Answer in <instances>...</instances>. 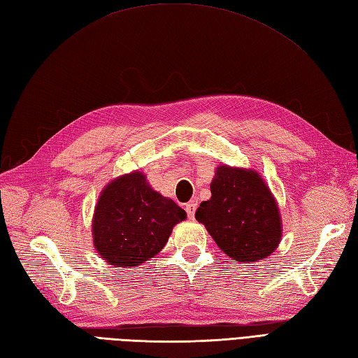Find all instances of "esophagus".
<instances>
[{
  "instance_id": "obj_1",
  "label": "esophagus",
  "mask_w": 358,
  "mask_h": 358,
  "mask_svg": "<svg viewBox=\"0 0 358 358\" xmlns=\"http://www.w3.org/2000/svg\"><path fill=\"white\" fill-rule=\"evenodd\" d=\"M196 207H198V201H189V203L186 204V212H187V217H189L190 220H194Z\"/></svg>"
}]
</instances>
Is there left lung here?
<instances>
[{
    "mask_svg": "<svg viewBox=\"0 0 358 358\" xmlns=\"http://www.w3.org/2000/svg\"><path fill=\"white\" fill-rule=\"evenodd\" d=\"M212 196L196 209L215 243L235 262L262 261L282 239L276 198L259 172L220 164L210 182Z\"/></svg>",
    "mask_w": 358,
    "mask_h": 358,
    "instance_id": "obj_1",
    "label": "left lung"
}]
</instances>
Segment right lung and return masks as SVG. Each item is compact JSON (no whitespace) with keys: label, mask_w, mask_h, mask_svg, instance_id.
Returning <instances> with one entry per match:
<instances>
[{"label":"right lung","mask_w":358,"mask_h":358,"mask_svg":"<svg viewBox=\"0 0 358 358\" xmlns=\"http://www.w3.org/2000/svg\"><path fill=\"white\" fill-rule=\"evenodd\" d=\"M186 212L157 192L143 172L111 180L99 195L93 215V244L114 267H137L163 250Z\"/></svg>","instance_id":"right-lung-1"}]
</instances>
